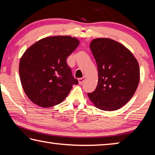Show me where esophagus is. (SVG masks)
Returning <instances> with one entry per match:
<instances>
[{
	"label": "esophagus",
	"mask_w": 155,
	"mask_h": 155,
	"mask_svg": "<svg viewBox=\"0 0 155 155\" xmlns=\"http://www.w3.org/2000/svg\"><path fill=\"white\" fill-rule=\"evenodd\" d=\"M85 79H86V78L85 77H83V78H78V83L80 84V85H81V84H82L84 81H85Z\"/></svg>",
	"instance_id": "1"
}]
</instances>
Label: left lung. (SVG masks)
<instances>
[{
  "instance_id": "8db88e82",
  "label": "left lung",
  "mask_w": 155,
  "mask_h": 155,
  "mask_svg": "<svg viewBox=\"0 0 155 155\" xmlns=\"http://www.w3.org/2000/svg\"><path fill=\"white\" fill-rule=\"evenodd\" d=\"M98 66L95 91L87 94L96 108L115 111L134 95L140 79V66L132 52L123 44L107 38H96L90 44Z\"/></svg>"
}]
</instances>
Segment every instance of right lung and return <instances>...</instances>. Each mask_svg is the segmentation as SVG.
Returning a JSON list of instances; mask_svg holds the SVG:
<instances>
[{
  "instance_id": "obj_1",
  "label": "right lung",
  "mask_w": 155,
  "mask_h": 155,
  "mask_svg": "<svg viewBox=\"0 0 155 155\" xmlns=\"http://www.w3.org/2000/svg\"><path fill=\"white\" fill-rule=\"evenodd\" d=\"M79 44L69 35L49 36L26 50L19 74L23 90L33 103L43 108L60 104L78 84L66 59Z\"/></svg>"
}]
</instances>
